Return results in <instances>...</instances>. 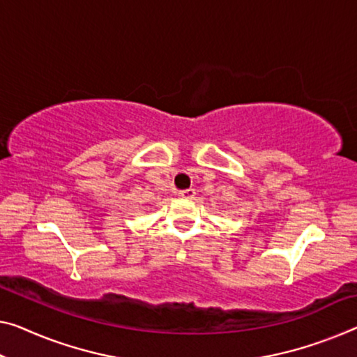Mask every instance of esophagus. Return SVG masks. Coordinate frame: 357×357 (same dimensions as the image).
Segmentation results:
<instances>
[{
  "label": "esophagus",
  "mask_w": 357,
  "mask_h": 357,
  "mask_svg": "<svg viewBox=\"0 0 357 357\" xmlns=\"http://www.w3.org/2000/svg\"><path fill=\"white\" fill-rule=\"evenodd\" d=\"M181 199H185V200H192L195 197V189H185V190H181L179 192Z\"/></svg>",
  "instance_id": "1"
}]
</instances>
